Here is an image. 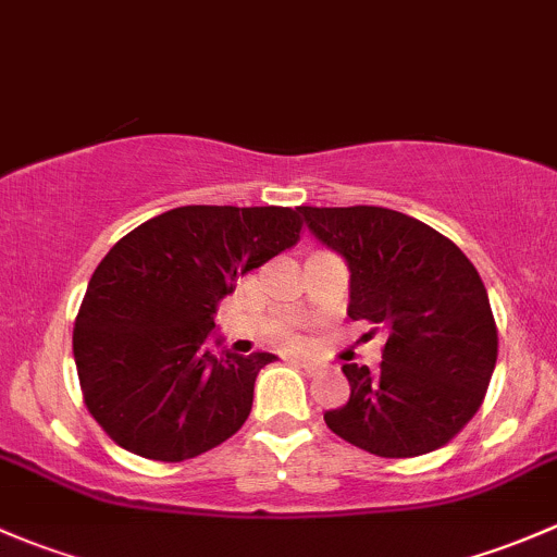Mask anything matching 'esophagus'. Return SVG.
Returning a JSON list of instances; mask_svg holds the SVG:
<instances>
[{
  "instance_id": "34e87169",
  "label": "esophagus",
  "mask_w": 557,
  "mask_h": 557,
  "mask_svg": "<svg viewBox=\"0 0 557 557\" xmlns=\"http://www.w3.org/2000/svg\"><path fill=\"white\" fill-rule=\"evenodd\" d=\"M292 364L300 367V370H306V372H317L319 370V364L317 362H308V359H292Z\"/></svg>"
}]
</instances>
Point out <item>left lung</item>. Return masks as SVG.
<instances>
[{
	"mask_svg": "<svg viewBox=\"0 0 557 557\" xmlns=\"http://www.w3.org/2000/svg\"><path fill=\"white\" fill-rule=\"evenodd\" d=\"M321 244L348 262V317L386 330L383 362L343 364L351 397L324 421L383 458L448 445L483 405L498 332L478 268L434 227L383 206H300Z\"/></svg>",
	"mask_w": 557,
	"mask_h": 557,
	"instance_id": "left-lung-1",
	"label": "left lung"
}]
</instances>
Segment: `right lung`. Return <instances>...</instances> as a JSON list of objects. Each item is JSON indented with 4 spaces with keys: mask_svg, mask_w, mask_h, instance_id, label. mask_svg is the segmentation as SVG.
<instances>
[{
    "mask_svg": "<svg viewBox=\"0 0 557 557\" xmlns=\"http://www.w3.org/2000/svg\"><path fill=\"white\" fill-rule=\"evenodd\" d=\"M300 206H180L109 249L74 319L85 407L120 445L185 461L244 426L273 354L211 351L222 297L300 240ZM220 343V341H216Z\"/></svg>",
    "mask_w": 557,
    "mask_h": 557,
    "instance_id": "right-lung-1",
    "label": "right lung"
}]
</instances>
